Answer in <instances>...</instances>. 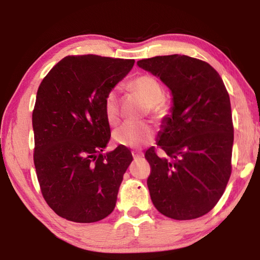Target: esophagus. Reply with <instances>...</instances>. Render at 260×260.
I'll return each mask as SVG.
<instances>
[{
	"instance_id": "obj_1",
	"label": "esophagus",
	"mask_w": 260,
	"mask_h": 260,
	"mask_svg": "<svg viewBox=\"0 0 260 260\" xmlns=\"http://www.w3.org/2000/svg\"><path fill=\"white\" fill-rule=\"evenodd\" d=\"M132 155H133V158L134 159H139V158H141L143 156L142 152H136V151H133L132 152Z\"/></svg>"
}]
</instances>
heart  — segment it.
<instances>
[{
    "mask_svg": "<svg viewBox=\"0 0 260 260\" xmlns=\"http://www.w3.org/2000/svg\"><path fill=\"white\" fill-rule=\"evenodd\" d=\"M135 91L142 96L149 104V110L155 118H162L169 111V107L162 98L164 89L156 78L149 74H143L132 82ZM104 113L110 124H117L119 119V95L114 88L104 99ZM153 128L148 122L127 121L113 132L114 142L127 148H140L153 139Z\"/></svg>",
    "mask_w": 260,
    "mask_h": 260,
    "instance_id": "obj_1",
    "label": "heart"
}]
</instances>
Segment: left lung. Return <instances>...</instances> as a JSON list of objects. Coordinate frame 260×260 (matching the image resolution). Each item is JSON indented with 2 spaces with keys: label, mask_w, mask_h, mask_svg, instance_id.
I'll use <instances>...</instances> for the list:
<instances>
[{
  "label": "left lung",
  "mask_w": 260,
  "mask_h": 260,
  "mask_svg": "<svg viewBox=\"0 0 260 260\" xmlns=\"http://www.w3.org/2000/svg\"><path fill=\"white\" fill-rule=\"evenodd\" d=\"M169 87L171 114L164 118L157 146L148 149V188L155 208L175 220L200 218L218 203L232 173L234 142L230 95L210 64L186 55L138 61Z\"/></svg>",
  "instance_id": "left-lung-1"
}]
</instances>
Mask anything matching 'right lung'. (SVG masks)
I'll return each instance as SVG.
<instances>
[{
	"instance_id": "obj_1",
	"label": "right lung",
	"mask_w": 260,
	"mask_h": 260,
	"mask_svg": "<svg viewBox=\"0 0 260 260\" xmlns=\"http://www.w3.org/2000/svg\"><path fill=\"white\" fill-rule=\"evenodd\" d=\"M134 59L68 56L38 89L32 114L34 165L47 204L74 222H96L112 212L127 167L126 147L103 153L110 140L104 99Z\"/></svg>"
}]
</instances>
